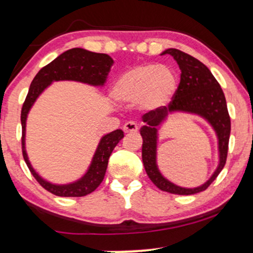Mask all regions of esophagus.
Wrapping results in <instances>:
<instances>
[{
    "instance_id": "obj_1",
    "label": "esophagus",
    "mask_w": 253,
    "mask_h": 253,
    "mask_svg": "<svg viewBox=\"0 0 253 253\" xmlns=\"http://www.w3.org/2000/svg\"><path fill=\"white\" fill-rule=\"evenodd\" d=\"M123 129L125 133H135L138 132V126H136V124L132 123V121H128V123L124 125Z\"/></svg>"
}]
</instances>
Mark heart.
I'll use <instances>...</instances> for the list:
<instances>
[{"mask_svg": "<svg viewBox=\"0 0 253 253\" xmlns=\"http://www.w3.org/2000/svg\"><path fill=\"white\" fill-rule=\"evenodd\" d=\"M178 78L175 71L159 64H140L125 71L113 83L110 95L120 103H138L147 112L168 106L175 96Z\"/></svg>", "mask_w": 253, "mask_h": 253, "instance_id": "1", "label": "heart"}]
</instances>
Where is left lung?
<instances>
[{
	"label": "left lung",
	"mask_w": 253,
	"mask_h": 253,
	"mask_svg": "<svg viewBox=\"0 0 253 253\" xmlns=\"http://www.w3.org/2000/svg\"><path fill=\"white\" fill-rule=\"evenodd\" d=\"M163 54H170L178 64L181 81L169 106L143 115L144 125L140 129L143 136L141 157L147 176L159 189L177 195H193L207 189L225 167L231 133V119L221 86L205 64L177 48H168L162 52L161 56ZM175 112H187L202 117L211 125L217 134L219 164L211 178L200 187H179L165 179L156 164L159 129L167 118Z\"/></svg>",
	"instance_id": "left-lung-1"
}]
</instances>
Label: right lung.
I'll return each mask as SVG.
<instances>
[{"instance_id":"obj_1","label":"right lung","mask_w":253,"mask_h":253,"mask_svg":"<svg viewBox=\"0 0 253 253\" xmlns=\"http://www.w3.org/2000/svg\"><path fill=\"white\" fill-rule=\"evenodd\" d=\"M113 58L106 53H96L84 48L75 47L63 52L56 59L40 70L32 81L27 97H26L21 110L22 125V155L31 170L34 178L42 184V188L57 196L64 197H81L92 193L106 175L108 159L113 150L119 141L124 138V132L121 129L104 134L98 143L96 151L92 156L91 163L84 175L77 181L66 183V184H56L46 181L32 167L27 151H26V123H27L28 113L36 103L38 97L45 91L53 82L59 81H75L88 84L91 86H102L106 82L110 68H112Z\"/></svg>"}]
</instances>
